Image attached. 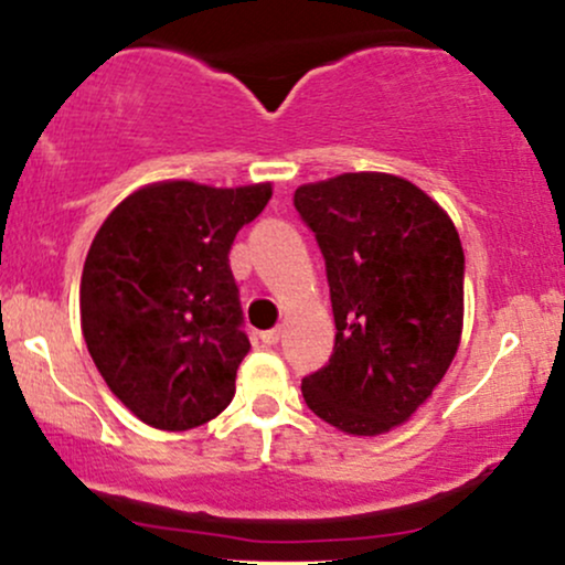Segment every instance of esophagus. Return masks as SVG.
Wrapping results in <instances>:
<instances>
[{
	"label": "esophagus",
	"instance_id": "esophagus-1",
	"mask_svg": "<svg viewBox=\"0 0 565 565\" xmlns=\"http://www.w3.org/2000/svg\"><path fill=\"white\" fill-rule=\"evenodd\" d=\"M281 334H284V329L276 327V329H268V332H263L260 340L265 342V345H276V342L281 340Z\"/></svg>",
	"mask_w": 565,
	"mask_h": 565
}]
</instances>
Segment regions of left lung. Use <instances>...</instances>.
I'll use <instances>...</instances> for the list:
<instances>
[{"label":"left lung","mask_w":565,"mask_h":565,"mask_svg":"<svg viewBox=\"0 0 565 565\" xmlns=\"http://www.w3.org/2000/svg\"><path fill=\"white\" fill-rule=\"evenodd\" d=\"M295 206L327 260L329 364L302 380L316 417L345 436L408 423L449 372L465 319V252L444 206L387 172L305 183Z\"/></svg>","instance_id":"left-lung-1"}]
</instances>
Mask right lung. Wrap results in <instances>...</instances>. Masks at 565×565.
Returning a JSON list of instances; mask_svg holds the SVG:
<instances>
[{
    "label": "right lung",
    "mask_w": 565,
    "mask_h": 565,
    "mask_svg": "<svg viewBox=\"0 0 565 565\" xmlns=\"http://www.w3.org/2000/svg\"><path fill=\"white\" fill-rule=\"evenodd\" d=\"M274 185L159 180L103 220L82 270V334L97 372L140 423L191 430L236 393L249 353L228 252Z\"/></svg>",
    "instance_id": "right-lung-1"
}]
</instances>
